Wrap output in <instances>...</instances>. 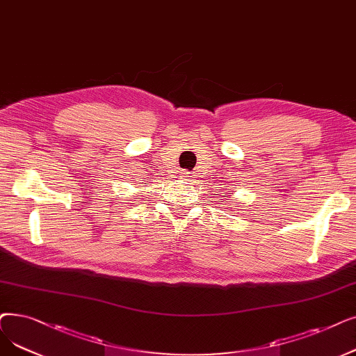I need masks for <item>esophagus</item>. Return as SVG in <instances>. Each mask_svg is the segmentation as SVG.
<instances>
[{
    "instance_id": "34e87169",
    "label": "esophagus",
    "mask_w": 356,
    "mask_h": 356,
    "mask_svg": "<svg viewBox=\"0 0 356 356\" xmlns=\"http://www.w3.org/2000/svg\"><path fill=\"white\" fill-rule=\"evenodd\" d=\"M180 177L184 179V180H191V179H193V175L191 172H181Z\"/></svg>"
}]
</instances>
